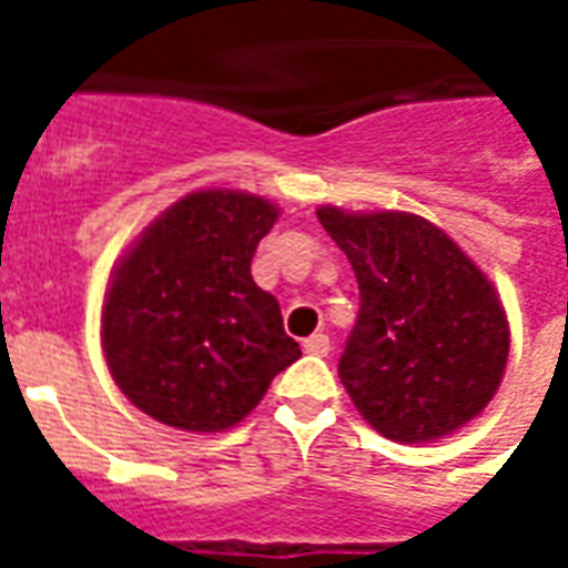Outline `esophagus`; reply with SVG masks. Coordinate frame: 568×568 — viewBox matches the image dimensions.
<instances>
[{"mask_svg": "<svg viewBox=\"0 0 568 568\" xmlns=\"http://www.w3.org/2000/svg\"><path fill=\"white\" fill-rule=\"evenodd\" d=\"M304 349H307L310 356H328L332 353V341L325 334H310L307 341H304Z\"/></svg>", "mask_w": 568, "mask_h": 568, "instance_id": "obj_1", "label": "esophagus"}]
</instances>
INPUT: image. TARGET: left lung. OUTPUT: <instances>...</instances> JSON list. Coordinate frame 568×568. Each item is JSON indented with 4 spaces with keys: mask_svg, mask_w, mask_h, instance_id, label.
Instances as JSON below:
<instances>
[{
    "mask_svg": "<svg viewBox=\"0 0 568 568\" xmlns=\"http://www.w3.org/2000/svg\"><path fill=\"white\" fill-rule=\"evenodd\" d=\"M316 215L358 283L356 328L337 365L358 414L407 444L475 419L499 389L511 346L493 283L419 215L337 206Z\"/></svg>",
    "mask_w": 568,
    "mask_h": 568,
    "instance_id": "8db88e82",
    "label": "left lung"
}]
</instances>
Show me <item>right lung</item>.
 <instances>
[{
  "label": "right lung",
  "instance_id": "1",
  "mask_svg": "<svg viewBox=\"0 0 568 568\" xmlns=\"http://www.w3.org/2000/svg\"><path fill=\"white\" fill-rule=\"evenodd\" d=\"M276 215L255 194L194 191L121 258L105 292L103 353L142 414L222 432L301 358L276 297L252 280V255Z\"/></svg>",
  "mask_w": 568,
  "mask_h": 568
}]
</instances>
